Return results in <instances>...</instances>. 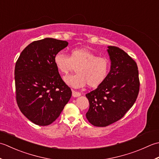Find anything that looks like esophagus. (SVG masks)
<instances>
[{
	"mask_svg": "<svg viewBox=\"0 0 159 159\" xmlns=\"http://www.w3.org/2000/svg\"><path fill=\"white\" fill-rule=\"evenodd\" d=\"M80 95H81L80 93L75 91V90H72V95H73V97H74V98H77V97H79V96H80Z\"/></svg>",
	"mask_w": 159,
	"mask_h": 159,
	"instance_id": "34e87169",
	"label": "esophagus"
}]
</instances>
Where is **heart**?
<instances>
[{
  "mask_svg": "<svg viewBox=\"0 0 159 159\" xmlns=\"http://www.w3.org/2000/svg\"><path fill=\"white\" fill-rule=\"evenodd\" d=\"M54 63L61 73H69L75 67L76 73L64 77L69 85L78 88L85 85L95 88L100 85L108 76L111 62L108 59L98 57L86 48H73L69 56L57 53L54 57Z\"/></svg>",
  "mask_w": 159,
  "mask_h": 159,
  "instance_id": "b5f03b06",
  "label": "heart"
}]
</instances>
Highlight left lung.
Instances as JSON below:
<instances>
[{"instance_id":"obj_1","label":"left lung","mask_w":159,"mask_h":159,"mask_svg":"<svg viewBox=\"0 0 159 159\" xmlns=\"http://www.w3.org/2000/svg\"><path fill=\"white\" fill-rule=\"evenodd\" d=\"M111 70L96 89L87 93L89 109L86 118L92 125L106 127L119 121L134 102L140 82L136 61L124 50L109 46Z\"/></svg>"}]
</instances>
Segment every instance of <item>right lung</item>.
Segmentation results:
<instances>
[{"instance_id": "right-lung-1", "label": "right lung", "mask_w": 159, "mask_h": 159, "mask_svg": "<svg viewBox=\"0 0 159 159\" xmlns=\"http://www.w3.org/2000/svg\"><path fill=\"white\" fill-rule=\"evenodd\" d=\"M68 44L50 38L34 41L16 61V102L22 114L36 125L56 121L72 95L54 63L55 56Z\"/></svg>"}]
</instances>
